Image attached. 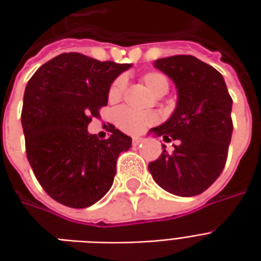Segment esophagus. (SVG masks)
Returning a JSON list of instances; mask_svg holds the SVG:
<instances>
[{
    "label": "esophagus",
    "instance_id": "obj_1",
    "mask_svg": "<svg viewBox=\"0 0 261 261\" xmlns=\"http://www.w3.org/2000/svg\"><path fill=\"white\" fill-rule=\"evenodd\" d=\"M140 142H142V138H140V137H134L133 138V145H138Z\"/></svg>",
    "mask_w": 261,
    "mask_h": 261
}]
</instances>
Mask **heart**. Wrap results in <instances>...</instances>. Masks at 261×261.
Listing matches in <instances>:
<instances>
[{"label":"heart","mask_w":261,"mask_h":261,"mask_svg":"<svg viewBox=\"0 0 261 261\" xmlns=\"http://www.w3.org/2000/svg\"><path fill=\"white\" fill-rule=\"evenodd\" d=\"M142 82L145 84L149 91L152 92L155 96H164L165 93L169 91V80L162 72L151 71L142 75ZM125 89V78L119 76L112 82L109 88L108 97L110 102H117L121 99ZM116 124L119 125L120 130H123L127 134L137 136L145 130L149 125L155 124L158 121L156 114L151 112H137L130 108H119L114 113Z\"/></svg>","instance_id":"1"}]
</instances>
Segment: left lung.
<instances>
[{"label":"left lung","instance_id":"1","mask_svg":"<svg viewBox=\"0 0 261 261\" xmlns=\"http://www.w3.org/2000/svg\"><path fill=\"white\" fill-rule=\"evenodd\" d=\"M177 88V108L166 123L152 128L173 144L148 165L153 180L181 197L205 192L224 170L232 137V97L222 75L193 56H172L155 61ZM165 148V145H164Z\"/></svg>","mask_w":261,"mask_h":261}]
</instances>
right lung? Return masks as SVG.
I'll use <instances>...</instances> for the list:
<instances>
[{"label": "right lung", "instance_id": "right-lung-1", "mask_svg": "<svg viewBox=\"0 0 261 261\" xmlns=\"http://www.w3.org/2000/svg\"><path fill=\"white\" fill-rule=\"evenodd\" d=\"M128 67L63 53L26 85L20 116L26 156L43 190L67 207L99 201L113 185L120 152L131 147L130 137L114 125L108 140L88 133L92 117L108 105L110 84Z\"/></svg>", "mask_w": 261, "mask_h": 261}]
</instances>
